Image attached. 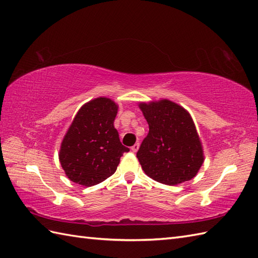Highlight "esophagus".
I'll return each instance as SVG.
<instances>
[{
	"label": "esophagus",
	"mask_w": 258,
	"mask_h": 258,
	"mask_svg": "<svg viewBox=\"0 0 258 258\" xmlns=\"http://www.w3.org/2000/svg\"><path fill=\"white\" fill-rule=\"evenodd\" d=\"M139 147H140V144L139 143H135L132 147H131V150H132L134 153H136L139 151Z\"/></svg>",
	"instance_id": "esophagus-1"
}]
</instances>
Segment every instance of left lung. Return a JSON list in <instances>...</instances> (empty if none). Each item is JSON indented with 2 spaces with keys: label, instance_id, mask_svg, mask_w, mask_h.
Instances as JSON below:
<instances>
[{
  "label": "left lung",
  "instance_id": "obj_1",
  "mask_svg": "<svg viewBox=\"0 0 258 258\" xmlns=\"http://www.w3.org/2000/svg\"><path fill=\"white\" fill-rule=\"evenodd\" d=\"M139 106L150 127L136 154L145 174L166 185L195 177L204 153L190 114L169 100L141 102Z\"/></svg>",
  "mask_w": 258,
  "mask_h": 258
}]
</instances>
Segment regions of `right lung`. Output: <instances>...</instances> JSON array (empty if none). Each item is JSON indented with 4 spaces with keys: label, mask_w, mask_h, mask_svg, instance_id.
Instances as JSON below:
<instances>
[{
    "label": "right lung",
    "mask_w": 258,
    "mask_h": 258,
    "mask_svg": "<svg viewBox=\"0 0 258 258\" xmlns=\"http://www.w3.org/2000/svg\"><path fill=\"white\" fill-rule=\"evenodd\" d=\"M117 109L111 98L97 97L76 113L58 153L62 168L72 182L86 187L103 182L116 171L123 153L130 151L114 127Z\"/></svg>",
    "instance_id": "right-lung-1"
}]
</instances>
